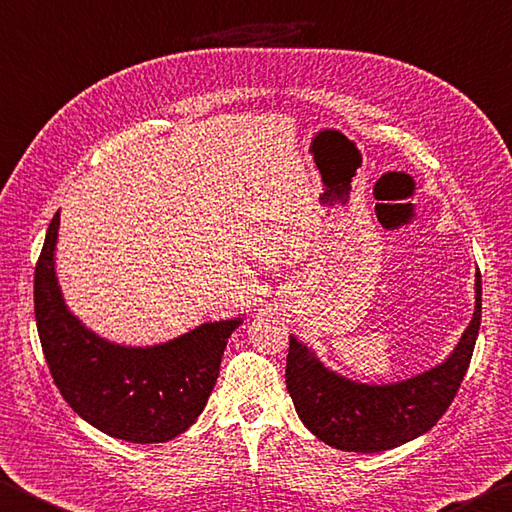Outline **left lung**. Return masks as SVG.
Returning a JSON list of instances; mask_svg holds the SVG:
<instances>
[{
  "label": "left lung",
  "mask_w": 512,
  "mask_h": 512,
  "mask_svg": "<svg viewBox=\"0 0 512 512\" xmlns=\"http://www.w3.org/2000/svg\"><path fill=\"white\" fill-rule=\"evenodd\" d=\"M474 315L445 362L414 378L362 384L330 371L290 337L285 384L299 418L326 445L344 452H384L429 432L459 391L481 326V274L474 281Z\"/></svg>",
  "instance_id": "left-lung-1"
}]
</instances>
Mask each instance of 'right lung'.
<instances>
[{
  "label": "right lung",
  "instance_id": "1",
  "mask_svg": "<svg viewBox=\"0 0 512 512\" xmlns=\"http://www.w3.org/2000/svg\"><path fill=\"white\" fill-rule=\"evenodd\" d=\"M60 211L35 265L33 301L51 378L76 414L128 443H166L202 414L242 319L202 324L157 346H121L71 315L56 279Z\"/></svg>",
  "mask_w": 512,
  "mask_h": 512
}]
</instances>
